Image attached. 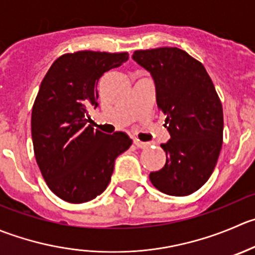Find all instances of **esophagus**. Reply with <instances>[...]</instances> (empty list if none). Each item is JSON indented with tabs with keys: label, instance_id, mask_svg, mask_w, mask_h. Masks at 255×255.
<instances>
[{
	"label": "esophagus",
	"instance_id": "34e87169",
	"mask_svg": "<svg viewBox=\"0 0 255 255\" xmlns=\"http://www.w3.org/2000/svg\"><path fill=\"white\" fill-rule=\"evenodd\" d=\"M133 143H134L138 148H147L148 147V143L142 142V140H139V139H134L133 140Z\"/></svg>",
	"mask_w": 255,
	"mask_h": 255
}]
</instances>
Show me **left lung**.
I'll use <instances>...</instances> for the list:
<instances>
[{"label": "left lung", "mask_w": 255, "mask_h": 255, "mask_svg": "<svg viewBox=\"0 0 255 255\" xmlns=\"http://www.w3.org/2000/svg\"><path fill=\"white\" fill-rule=\"evenodd\" d=\"M138 65L155 83L158 110L170 139L160 144L167 160L149 179L162 193L184 197L213 173L223 143V107L211 77L198 59L177 47L138 49Z\"/></svg>", "instance_id": "8db88e82"}]
</instances>
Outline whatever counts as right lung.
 <instances>
[{"instance_id":"add662e5","label":"right lung","mask_w":255,"mask_h":255,"mask_svg":"<svg viewBox=\"0 0 255 255\" xmlns=\"http://www.w3.org/2000/svg\"><path fill=\"white\" fill-rule=\"evenodd\" d=\"M127 61L128 52L65 53L42 80L31 117L34 157L49 189L68 203L100 196L115 159L132 144L125 132L106 134L88 125L100 78Z\"/></svg>"}]
</instances>
